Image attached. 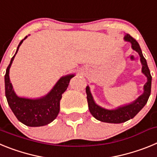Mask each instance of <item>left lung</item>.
<instances>
[{
  "instance_id": "8db88e82",
  "label": "left lung",
  "mask_w": 157,
  "mask_h": 157,
  "mask_svg": "<svg viewBox=\"0 0 157 157\" xmlns=\"http://www.w3.org/2000/svg\"><path fill=\"white\" fill-rule=\"evenodd\" d=\"M124 40L131 44V47L134 50L139 54L142 69L141 71L147 77V82L144 86V93L140 97H138L132 103L125 105L116 108V109H105L99 106L95 103L93 96L90 93V87L86 86V92L87 94V101H88L89 110L95 119L101 122L109 123H121L133 119L138 112L143 109L145 104L149 100L151 94V84H152V76L150 74L146 59L143 56L138 41L132 37L130 34H126L124 36Z\"/></svg>"
}]
</instances>
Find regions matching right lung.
Returning a JSON list of instances; mask_svg holds the SVG:
<instances>
[{
	"mask_svg": "<svg viewBox=\"0 0 157 157\" xmlns=\"http://www.w3.org/2000/svg\"><path fill=\"white\" fill-rule=\"evenodd\" d=\"M27 36L23 38L17 47L16 52L7 67L5 75V96L10 109L19 121L28 127H41L50 123L58 116L59 112V101L62 94L67 90L70 80L75 75L63 76L56 83L48 94L37 99H30L18 97L13 90L9 78V69L16 56L19 46Z\"/></svg>",
	"mask_w": 157,
	"mask_h": 157,
	"instance_id": "right-lung-1",
	"label": "right lung"
}]
</instances>
